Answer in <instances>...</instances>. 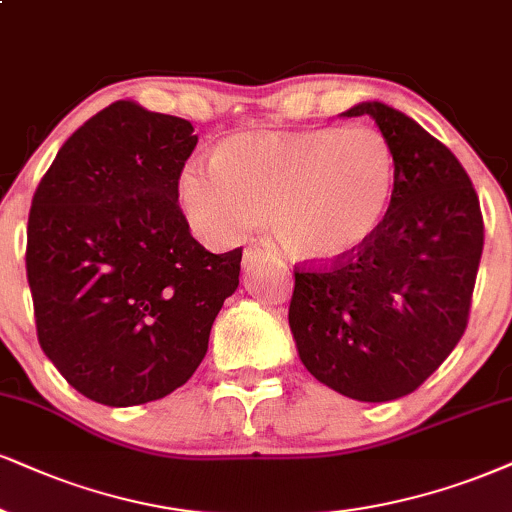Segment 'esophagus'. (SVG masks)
I'll return each instance as SVG.
<instances>
[{
	"mask_svg": "<svg viewBox=\"0 0 512 512\" xmlns=\"http://www.w3.org/2000/svg\"><path fill=\"white\" fill-rule=\"evenodd\" d=\"M268 261V254L263 249H258V246H246L244 249V256H242V263L244 268L249 270L251 266H258V263Z\"/></svg>",
	"mask_w": 512,
	"mask_h": 512,
	"instance_id": "1",
	"label": "esophagus"
}]
</instances>
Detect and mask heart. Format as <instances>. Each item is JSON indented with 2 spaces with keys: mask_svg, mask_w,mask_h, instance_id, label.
I'll use <instances>...</instances> for the list:
<instances>
[{
  "mask_svg": "<svg viewBox=\"0 0 512 512\" xmlns=\"http://www.w3.org/2000/svg\"><path fill=\"white\" fill-rule=\"evenodd\" d=\"M396 156L370 125L242 132L213 159H189L178 175L182 216L201 242H237L268 218L306 261H337L368 244L387 218Z\"/></svg>",
  "mask_w": 512,
  "mask_h": 512,
  "instance_id": "obj_1",
  "label": "heart"
}]
</instances>
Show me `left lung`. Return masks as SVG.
I'll return each mask as SVG.
<instances>
[{
    "label": "left lung",
    "mask_w": 512,
    "mask_h": 512,
    "mask_svg": "<svg viewBox=\"0 0 512 512\" xmlns=\"http://www.w3.org/2000/svg\"><path fill=\"white\" fill-rule=\"evenodd\" d=\"M365 113L396 156L387 218L349 256L296 263L289 327L315 380L382 403L418 389L463 337L484 220L472 180L446 144L380 102L344 116Z\"/></svg>",
    "instance_id": "1"
}]
</instances>
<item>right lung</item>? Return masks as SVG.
Masks as SVG:
<instances>
[{"label": "right lung", "mask_w": 512, "mask_h": 512, "mask_svg": "<svg viewBox=\"0 0 512 512\" xmlns=\"http://www.w3.org/2000/svg\"><path fill=\"white\" fill-rule=\"evenodd\" d=\"M194 147L185 118L116 102L68 137L35 189L25 270L37 339L104 406L182 387L239 285L242 246L206 251L178 204Z\"/></svg>", "instance_id": "add662e5"}]
</instances>
